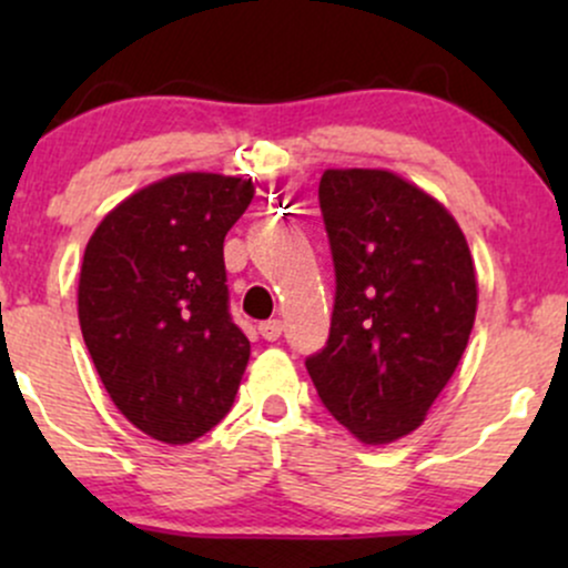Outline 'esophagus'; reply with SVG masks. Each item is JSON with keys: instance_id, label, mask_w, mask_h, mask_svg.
Here are the masks:
<instances>
[{"instance_id": "obj_1", "label": "esophagus", "mask_w": 568, "mask_h": 568, "mask_svg": "<svg viewBox=\"0 0 568 568\" xmlns=\"http://www.w3.org/2000/svg\"><path fill=\"white\" fill-rule=\"evenodd\" d=\"M258 334H262L266 342H277L280 336H283V323L280 321H266L258 325Z\"/></svg>"}]
</instances>
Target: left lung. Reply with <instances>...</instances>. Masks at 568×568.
I'll return each mask as SVG.
<instances>
[{
  "label": "left lung",
  "mask_w": 568,
  "mask_h": 568,
  "mask_svg": "<svg viewBox=\"0 0 568 568\" xmlns=\"http://www.w3.org/2000/svg\"><path fill=\"white\" fill-rule=\"evenodd\" d=\"M321 211L336 272L331 334L306 371L363 443L425 422L467 347L478 283L452 213L389 171H325Z\"/></svg>",
  "instance_id": "8db88e82"
}]
</instances>
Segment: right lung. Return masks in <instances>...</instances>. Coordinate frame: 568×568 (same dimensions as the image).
Instances as JSON below:
<instances>
[{"label":"right lung","mask_w":568,"mask_h":568,"mask_svg":"<svg viewBox=\"0 0 568 568\" xmlns=\"http://www.w3.org/2000/svg\"><path fill=\"white\" fill-rule=\"evenodd\" d=\"M251 181L179 173L130 194L84 247L80 325L114 406L162 443L230 414L251 357L232 321L224 237Z\"/></svg>","instance_id":"obj_1"}]
</instances>
